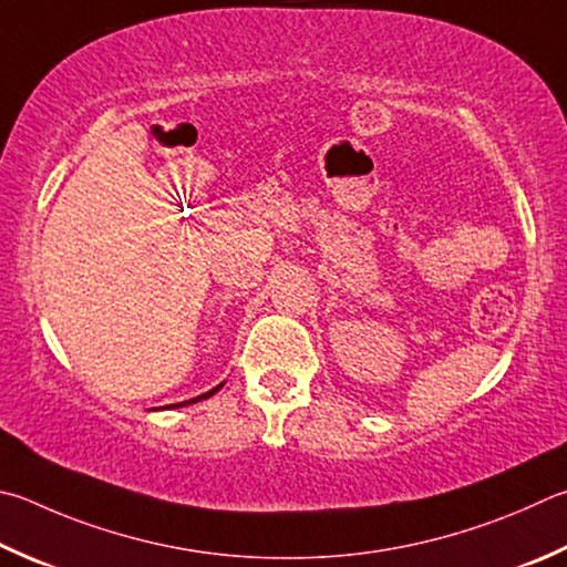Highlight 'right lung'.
Listing matches in <instances>:
<instances>
[{"label": "right lung", "instance_id": "add662e5", "mask_svg": "<svg viewBox=\"0 0 567 567\" xmlns=\"http://www.w3.org/2000/svg\"><path fill=\"white\" fill-rule=\"evenodd\" d=\"M225 384V382H223ZM223 384H218V386H213L210 391H205V394H200V396H193V399H188V401H181V404H171V406H163V409H178V406H188V404H195V401H203V399H208V396H213L215 391H220L223 389Z\"/></svg>", "mask_w": 567, "mask_h": 567}]
</instances>
